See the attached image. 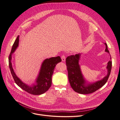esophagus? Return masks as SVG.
<instances>
[{
    "mask_svg": "<svg viewBox=\"0 0 120 120\" xmlns=\"http://www.w3.org/2000/svg\"><path fill=\"white\" fill-rule=\"evenodd\" d=\"M61 59L63 62H65L66 60V56L65 55H63L61 57Z\"/></svg>",
    "mask_w": 120,
    "mask_h": 120,
    "instance_id": "34e87169",
    "label": "esophagus"
}]
</instances>
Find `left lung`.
Masks as SVG:
<instances>
[{
  "instance_id": "left-lung-1",
  "label": "left lung",
  "mask_w": 120,
  "mask_h": 120,
  "mask_svg": "<svg viewBox=\"0 0 120 120\" xmlns=\"http://www.w3.org/2000/svg\"><path fill=\"white\" fill-rule=\"evenodd\" d=\"M105 51L109 53L108 49V46L105 43ZM81 54H76L75 55L68 56L66 58V62L68 72V78L71 87L74 91L82 94L92 93L102 87L108 81L110 75L112 61L110 60L108 63L106 67L108 69V74L103 79L93 83L86 84V81L82 74L79 61ZM111 59V58H110Z\"/></svg>"
}]
</instances>
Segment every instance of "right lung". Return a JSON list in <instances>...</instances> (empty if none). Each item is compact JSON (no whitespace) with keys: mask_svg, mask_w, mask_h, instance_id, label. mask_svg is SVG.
I'll return each mask as SVG.
<instances>
[{"mask_svg":"<svg viewBox=\"0 0 120 120\" xmlns=\"http://www.w3.org/2000/svg\"><path fill=\"white\" fill-rule=\"evenodd\" d=\"M19 36L17 37L12 45L9 57V65L11 75L15 83L24 90L33 95H41L46 92L52 85V78L55 66L62 60L60 56L54 57L44 60L42 64L38 76L36 80V85L30 86L22 82L14 72L11 65V55L18 46Z\"/></svg>","mask_w":120,"mask_h":120,"instance_id":"add662e5","label":"right lung"}]
</instances>
